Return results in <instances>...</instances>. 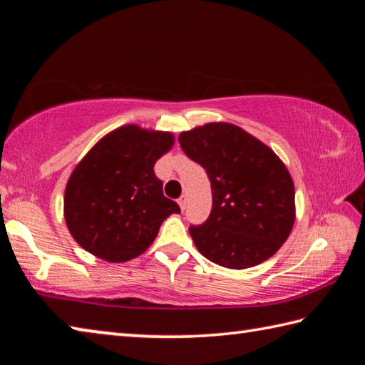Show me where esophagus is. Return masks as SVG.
<instances>
[{"instance_id": "1", "label": "esophagus", "mask_w": 365, "mask_h": 365, "mask_svg": "<svg viewBox=\"0 0 365 365\" xmlns=\"http://www.w3.org/2000/svg\"><path fill=\"white\" fill-rule=\"evenodd\" d=\"M187 201H188V197L185 196V195H182L180 197H178V206H180L182 211H185V207H187Z\"/></svg>"}]
</instances>
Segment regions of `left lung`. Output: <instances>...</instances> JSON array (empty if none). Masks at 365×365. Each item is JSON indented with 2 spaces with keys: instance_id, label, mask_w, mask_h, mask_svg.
Returning a JSON list of instances; mask_svg holds the SVG:
<instances>
[{
  "instance_id": "1",
  "label": "left lung",
  "mask_w": 365,
  "mask_h": 365,
  "mask_svg": "<svg viewBox=\"0 0 365 365\" xmlns=\"http://www.w3.org/2000/svg\"><path fill=\"white\" fill-rule=\"evenodd\" d=\"M178 141L212 188L207 220L190 227L197 251L227 269H248L274 256L294 224V185L280 158L225 122L182 132Z\"/></svg>"
}]
</instances>
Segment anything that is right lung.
I'll return each instance as SVG.
<instances>
[{"label": "right lung", "mask_w": 365, "mask_h": 365, "mask_svg": "<svg viewBox=\"0 0 365 365\" xmlns=\"http://www.w3.org/2000/svg\"><path fill=\"white\" fill-rule=\"evenodd\" d=\"M174 145L169 132L115 128L86 153L69 177L64 219L85 251L108 262L140 256L180 207L163 193L156 160Z\"/></svg>", "instance_id": "right-lung-1"}]
</instances>
